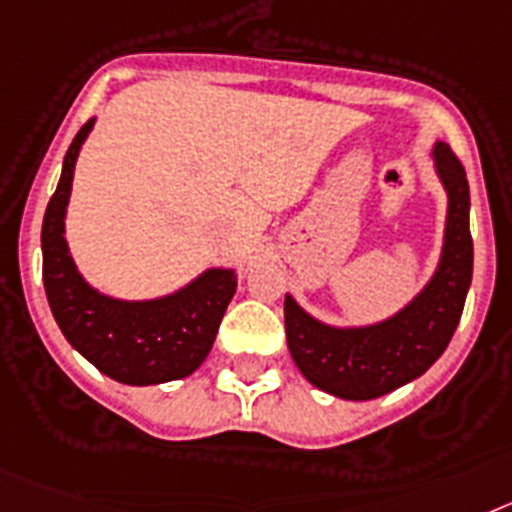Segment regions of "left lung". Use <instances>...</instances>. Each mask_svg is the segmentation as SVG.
<instances>
[{
    "instance_id": "8db88e82",
    "label": "left lung",
    "mask_w": 512,
    "mask_h": 512,
    "mask_svg": "<svg viewBox=\"0 0 512 512\" xmlns=\"http://www.w3.org/2000/svg\"><path fill=\"white\" fill-rule=\"evenodd\" d=\"M435 172L448 193L446 234L438 270L428 286L394 317L368 327H332L306 314L286 293V340L306 381L332 397H384L428 371L459 327L471 283L474 244L469 234V182L451 146L433 149Z\"/></svg>"
}]
</instances>
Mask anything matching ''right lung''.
I'll use <instances>...</instances> for the list:
<instances>
[{
    "label": "right lung",
    "instance_id": "add662e5",
    "mask_svg": "<svg viewBox=\"0 0 512 512\" xmlns=\"http://www.w3.org/2000/svg\"><path fill=\"white\" fill-rule=\"evenodd\" d=\"M92 126L95 118L71 141L61 180L43 216V286L53 319L71 348L121 384L149 386L185 379L206 361L237 291V275L211 268L180 291L151 301L113 299L84 281L69 255L64 219L74 164Z\"/></svg>",
    "mask_w": 512,
    "mask_h": 512
}]
</instances>
